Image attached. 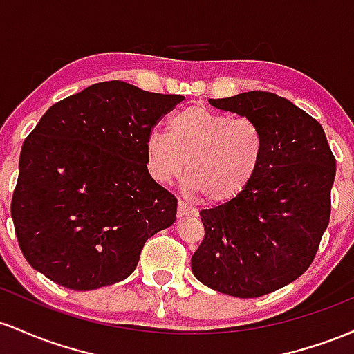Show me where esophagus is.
Returning <instances> with one entry per match:
<instances>
[{
	"instance_id": "esophagus-1",
	"label": "esophagus",
	"mask_w": 354,
	"mask_h": 354,
	"mask_svg": "<svg viewBox=\"0 0 354 354\" xmlns=\"http://www.w3.org/2000/svg\"><path fill=\"white\" fill-rule=\"evenodd\" d=\"M177 216H178V217L197 216V209L190 207V205L185 204L184 201H178V204H177Z\"/></svg>"
}]
</instances>
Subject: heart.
I'll return each mask as SVG.
<instances>
[{"label":"heart","instance_id":"1","mask_svg":"<svg viewBox=\"0 0 354 354\" xmlns=\"http://www.w3.org/2000/svg\"><path fill=\"white\" fill-rule=\"evenodd\" d=\"M145 153L157 182L169 184L185 172L190 190L209 204H225L251 185L264 156V138L251 118L192 105L170 118L169 133L147 137Z\"/></svg>","mask_w":354,"mask_h":354}]
</instances>
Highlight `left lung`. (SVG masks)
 Wrapping results in <instances>:
<instances>
[{
    "mask_svg": "<svg viewBox=\"0 0 354 354\" xmlns=\"http://www.w3.org/2000/svg\"><path fill=\"white\" fill-rule=\"evenodd\" d=\"M209 103L256 122L264 156L239 197L201 212L205 236L190 268L214 291L269 295L315 259L331 214L336 160L319 122L279 95L245 91Z\"/></svg>",
    "mask_w": 354,
    "mask_h": 354,
    "instance_id": "1",
    "label": "left lung"
}]
</instances>
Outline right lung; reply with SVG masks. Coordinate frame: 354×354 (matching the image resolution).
I'll return each mask as SVG.
<instances>
[{"label":"right lung","instance_id":"obj_1","mask_svg":"<svg viewBox=\"0 0 354 354\" xmlns=\"http://www.w3.org/2000/svg\"><path fill=\"white\" fill-rule=\"evenodd\" d=\"M180 95L95 83L55 103L26 137L11 217L33 269L73 291L127 279L177 198L147 169L145 144Z\"/></svg>","mask_w":354,"mask_h":354}]
</instances>
